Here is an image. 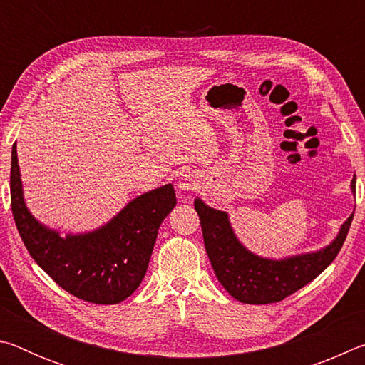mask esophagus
Masks as SVG:
<instances>
[{
	"mask_svg": "<svg viewBox=\"0 0 365 365\" xmlns=\"http://www.w3.org/2000/svg\"><path fill=\"white\" fill-rule=\"evenodd\" d=\"M178 191H180V193H183V195H187V193H190V191H193L195 188H196V180L193 178V175H182V178H180V182H178Z\"/></svg>",
	"mask_w": 365,
	"mask_h": 365,
	"instance_id": "34e87169",
	"label": "esophagus"
}]
</instances>
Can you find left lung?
Returning a JSON list of instances; mask_svg holds the SVG:
<instances>
[{
  "label": "left lung",
  "instance_id": "left-lung-1",
  "mask_svg": "<svg viewBox=\"0 0 365 365\" xmlns=\"http://www.w3.org/2000/svg\"><path fill=\"white\" fill-rule=\"evenodd\" d=\"M351 190L356 193V177L351 180ZM195 209L215 277L235 299L246 304L279 302L322 274L338 256L354 217L353 212L339 228L336 238L322 250L269 259L256 256L240 243L227 212L209 207L200 197L195 200Z\"/></svg>",
  "mask_w": 365,
  "mask_h": 365
}]
</instances>
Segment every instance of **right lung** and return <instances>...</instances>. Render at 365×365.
<instances>
[{
	"label": "right lung",
	"mask_w": 365,
	"mask_h": 365,
	"mask_svg": "<svg viewBox=\"0 0 365 365\" xmlns=\"http://www.w3.org/2000/svg\"><path fill=\"white\" fill-rule=\"evenodd\" d=\"M175 205L174 185L168 183L137 196L96 230L61 237L27 209L16 145L12 146L11 207L22 242L61 288L83 301L117 304L138 288L159 227Z\"/></svg>",
	"instance_id": "right-lung-1"
}]
</instances>
